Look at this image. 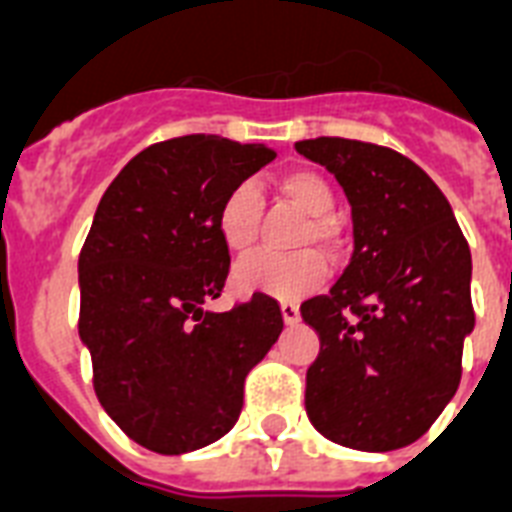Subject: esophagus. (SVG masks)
<instances>
[{"label":"esophagus","mask_w":512,"mask_h":512,"mask_svg":"<svg viewBox=\"0 0 512 512\" xmlns=\"http://www.w3.org/2000/svg\"><path fill=\"white\" fill-rule=\"evenodd\" d=\"M280 311H282V319H285V324H290V327L301 322V311H298V306H295V303H282Z\"/></svg>","instance_id":"1"}]
</instances>
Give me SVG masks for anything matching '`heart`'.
Instances as JSON below:
<instances>
[{"mask_svg": "<svg viewBox=\"0 0 512 512\" xmlns=\"http://www.w3.org/2000/svg\"><path fill=\"white\" fill-rule=\"evenodd\" d=\"M277 190L287 201H293L301 211H306L308 227L303 240H314L316 246L335 251L340 243V230L329 211L335 206V190L314 170H295L280 177ZM261 193L256 183L246 180L222 198L217 209V232L227 251L248 253L259 235ZM235 287L240 293H261L280 298V301H295L301 295L311 293L327 280V261L316 251L298 253H259L235 269Z\"/></svg>", "mask_w": 512, "mask_h": 512, "instance_id": "obj_1", "label": "heart"}]
</instances>
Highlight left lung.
I'll use <instances>...</instances> for the list:
<instances>
[{"label": "left lung", "instance_id": "obj_1", "mask_svg": "<svg viewBox=\"0 0 512 512\" xmlns=\"http://www.w3.org/2000/svg\"><path fill=\"white\" fill-rule=\"evenodd\" d=\"M295 151L335 175L353 219L350 264L301 306L322 342L306 374L308 421L335 445L390 453L458 390L476 322L471 251L445 193L408 156L348 138Z\"/></svg>", "mask_w": 512, "mask_h": 512}]
</instances>
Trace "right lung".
Listing matches in <instances>:
<instances>
[{"label":"right lung","mask_w":512,"mask_h":512,"mask_svg":"<svg viewBox=\"0 0 512 512\" xmlns=\"http://www.w3.org/2000/svg\"><path fill=\"white\" fill-rule=\"evenodd\" d=\"M272 159L264 143L172 138L133 156L96 206L78 261L80 342L101 408L151 453L225 437L248 371L285 327L261 293L222 314L204 308L230 272L219 204Z\"/></svg>","instance_id":"add662e5"}]
</instances>
